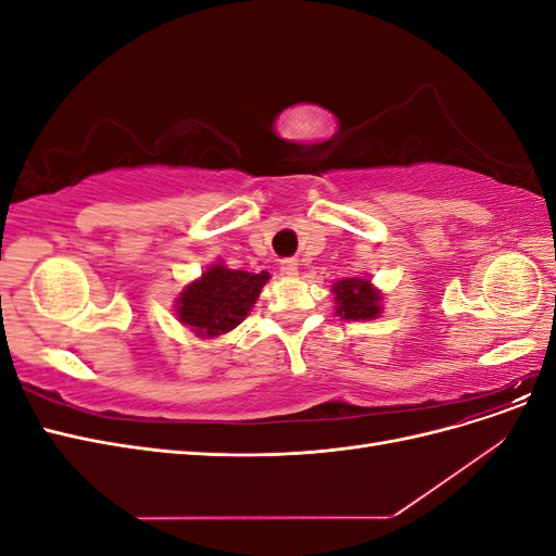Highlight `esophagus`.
Masks as SVG:
<instances>
[{"label": "esophagus", "mask_w": 556, "mask_h": 556, "mask_svg": "<svg viewBox=\"0 0 556 556\" xmlns=\"http://www.w3.org/2000/svg\"><path fill=\"white\" fill-rule=\"evenodd\" d=\"M280 271L285 274V276H296L299 274V262L296 260H282L280 262Z\"/></svg>", "instance_id": "obj_1"}]
</instances>
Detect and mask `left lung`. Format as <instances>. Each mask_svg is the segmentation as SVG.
Returning <instances> with one entry per match:
<instances>
[{
  "label": "left lung",
  "mask_w": 556,
  "mask_h": 556,
  "mask_svg": "<svg viewBox=\"0 0 556 556\" xmlns=\"http://www.w3.org/2000/svg\"><path fill=\"white\" fill-rule=\"evenodd\" d=\"M333 304L336 315L341 319H376L382 313V292L371 282V278H343L333 282Z\"/></svg>",
  "instance_id": "8db88e82"
}]
</instances>
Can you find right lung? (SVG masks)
Masks as SVG:
<instances>
[{
	"instance_id": "1",
	"label": "right lung",
	"mask_w": 556,
	"mask_h": 556,
	"mask_svg": "<svg viewBox=\"0 0 556 556\" xmlns=\"http://www.w3.org/2000/svg\"><path fill=\"white\" fill-rule=\"evenodd\" d=\"M268 278V271L250 274L215 262L176 296L178 323L190 327L199 339H217L237 329L250 315Z\"/></svg>"
}]
</instances>
